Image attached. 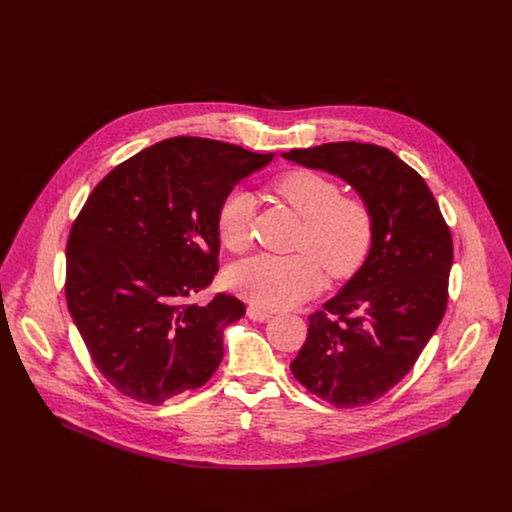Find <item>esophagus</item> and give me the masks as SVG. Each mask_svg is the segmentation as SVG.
Returning <instances> with one entry per match:
<instances>
[{"mask_svg":"<svg viewBox=\"0 0 512 512\" xmlns=\"http://www.w3.org/2000/svg\"><path fill=\"white\" fill-rule=\"evenodd\" d=\"M247 316H249L251 320H255V322H265V320L271 318V312L265 310V308L253 307V305H251V307L247 308Z\"/></svg>","mask_w":512,"mask_h":512,"instance_id":"obj_1","label":"esophagus"}]
</instances>
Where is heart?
<instances>
[{
    "instance_id": "obj_1",
    "label": "heart",
    "mask_w": 512,
    "mask_h": 512,
    "mask_svg": "<svg viewBox=\"0 0 512 512\" xmlns=\"http://www.w3.org/2000/svg\"><path fill=\"white\" fill-rule=\"evenodd\" d=\"M279 198L305 221L297 247L307 253H259L231 267L227 281L249 303L269 310L295 307L330 277L352 275L366 259L374 237V215L360 198L342 196L340 186L314 170H291L273 182ZM255 200L245 190L229 192L217 209V233L229 251H243L251 237Z\"/></svg>"
}]
</instances>
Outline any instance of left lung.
<instances>
[{
	"label": "left lung",
	"mask_w": 512,
	"mask_h": 512,
	"mask_svg": "<svg viewBox=\"0 0 512 512\" xmlns=\"http://www.w3.org/2000/svg\"><path fill=\"white\" fill-rule=\"evenodd\" d=\"M283 158L342 178L372 209L364 265L308 316L291 362L293 376L330 406L372 404L413 368L445 314L451 231L423 178L388 148L330 142Z\"/></svg>",
	"instance_id": "8db88e82"
}]
</instances>
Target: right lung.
I'll use <instances>...</instances> for the list:
<instances>
[{
    "mask_svg": "<svg viewBox=\"0 0 512 512\" xmlns=\"http://www.w3.org/2000/svg\"><path fill=\"white\" fill-rule=\"evenodd\" d=\"M273 154L178 136L106 174L67 241L65 297L99 372L122 396L160 406L204 386L223 358V330L245 305L217 293V209Z\"/></svg>",
    "mask_w": 512,
    "mask_h": 512,
    "instance_id": "right-lung-1",
    "label": "right lung"
}]
</instances>
